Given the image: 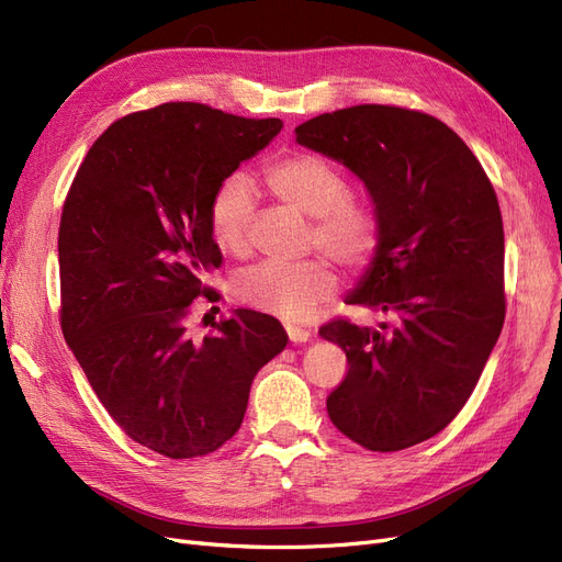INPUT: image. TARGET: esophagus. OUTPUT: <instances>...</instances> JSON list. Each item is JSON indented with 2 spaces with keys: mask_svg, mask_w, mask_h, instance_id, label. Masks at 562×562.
Wrapping results in <instances>:
<instances>
[{
  "mask_svg": "<svg viewBox=\"0 0 562 562\" xmlns=\"http://www.w3.org/2000/svg\"><path fill=\"white\" fill-rule=\"evenodd\" d=\"M286 336L292 342H307L311 340V329H303V327H294V324H286Z\"/></svg>",
  "mask_w": 562,
  "mask_h": 562,
  "instance_id": "obj_1",
  "label": "esophagus"
}]
</instances>
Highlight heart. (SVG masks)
<instances>
[{
	"mask_svg": "<svg viewBox=\"0 0 562 562\" xmlns=\"http://www.w3.org/2000/svg\"><path fill=\"white\" fill-rule=\"evenodd\" d=\"M263 182L278 201L313 216L307 245L322 249L346 270L373 263L383 224L378 210L350 193L348 177L336 162L311 151H296L270 162ZM255 201L245 179L226 177L214 187L207 203V228L216 247L228 255L249 249V224ZM336 273L329 259L261 261L235 278L233 292L240 303L284 322L311 319L322 303L336 294Z\"/></svg>",
	"mask_w": 562,
	"mask_h": 562,
	"instance_id": "b5f03b06",
	"label": "heart"
}]
</instances>
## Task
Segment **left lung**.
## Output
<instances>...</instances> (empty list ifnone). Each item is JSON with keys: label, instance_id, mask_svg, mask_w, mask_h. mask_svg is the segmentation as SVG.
I'll return each instance as SVG.
<instances>
[{"label": "left lung", "instance_id": "8db88e82", "mask_svg": "<svg viewBox=\"0 0 562 562\" xmlns=\"http://www.w3.org/2000/svg\"><path fill=\"white\" fill-rule=\"evenodd\" d=\"M296 142L367 184L383 240L350 305L383 313L380 329L336 317L348 373L327 396L338 431L378 452L431 439L462 411L499 338L504 228L479 158L439 119L357 104L301 123Z\"/></svg>", "mask_w": 562, "mask_h": 562}]
</instances>
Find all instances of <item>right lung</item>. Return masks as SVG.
<instances>
[{
  "label": "right lung",
  "instance_id": "obj_1",
  "mask_svg": "<svg viewBox=\"0 0 562 562\" xmlns=\"http://www.w3.org/2000/svg\"><path fill=\"white\" fill-rule=\"evenodd\" d=\"M280 128L201 102L133 112L93 142L65 198L67 346L112 420L170 460L210 456L240 429L251 380L289 340L276 317L245 307L191 331L195 299L220 301L205 282L224 259L210 195Z\"/></svg>",
  "mask_w": 562,
  "mask_h": 562
}]
</instances>
